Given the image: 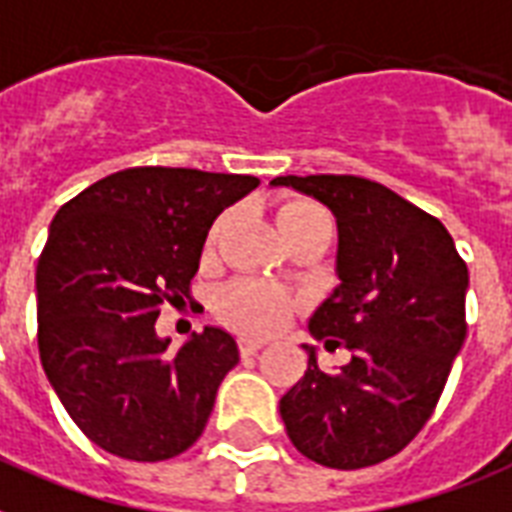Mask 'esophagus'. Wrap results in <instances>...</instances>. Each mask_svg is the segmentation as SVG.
Instances as JSON below:
<instances>
[{
	"mask_svg": "<svg viewBox=\"0 0 512 512\" xmlns=\"http://www.w3.org/2000/svg\"><path fill=\"white\" fill-rule=\"evenodd\" d=\"M260 349H263V343H260V341H249V338H241V341H239L241 357H255Z\"/></svg>",
	"mask_w": 512,
	"mask_h": 512,
	"instance_id": "obj_1",
	"label": "esophagus"
}]
</instances>
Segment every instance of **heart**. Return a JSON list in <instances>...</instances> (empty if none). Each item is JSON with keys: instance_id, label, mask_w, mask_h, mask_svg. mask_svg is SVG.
Returning <instances> with one entry per match:
<instances>
[{"instance_id": "heart-1", "label": "heart", "mask_w": 512, "mask_h": 512, "mask_svg": "<svg viewBox=\"0 0 512 512\" xmlns=\"http://www.w3.org/2000/svg\"><path fill=\"white\" fill-rule=\"evenodd\" d=\"M314 217H327V212L308 198H287L279 209L282 228L314 220ZM222 228H225V217L214 222L209 241L220 239ZM214 308H217V317L228 327L260 338V335H271L287 325L290 314L298 308V298L292 292L276 287V284L257 282V279H236L217 292Z\"/></svg>"}]
</instances>
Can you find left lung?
<instances>
[{
	"mask_svg": "<svg viewBox=\"0 0 512 512\" xmlns=\"http://www.w3.org/2000/svg\"><path fill=\"white\" fill-rule=\"evenodd\" d=\"M330 206L338 222V290L308 327L341 373L308 370L282 397L292 446L333 470L400 454L427 424L467 335V263L446 225L403 195L354 174L276 177Z\"/></svg>",
	"mask_w": 512,
	"mask_h": 512,
	"instance_id": "1",
	"label": "left lung"
}]
</instances>
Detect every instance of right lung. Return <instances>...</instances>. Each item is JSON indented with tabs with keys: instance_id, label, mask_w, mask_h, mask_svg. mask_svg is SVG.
<instances>
[{
	"instance_id": "right-lung-1",
	"label": "right lung",
	"mask_w": 512,
	"mask_h": 512,
	"mask_svg": "<svg viewBox=\"0 0 512 512\" xmlns=\"http://www.w3.org/2000/svg\"><path fill=\"white\" fill-rule=\"evenodd\" d=\"M257 185L136 166L85 187L50 222L37 260L39 360L74 424L109 454L161 462L201 438L239 346L204 327L171 351L155 319L190 295L214 217Z\"/></svg>"
}]
</instances>
